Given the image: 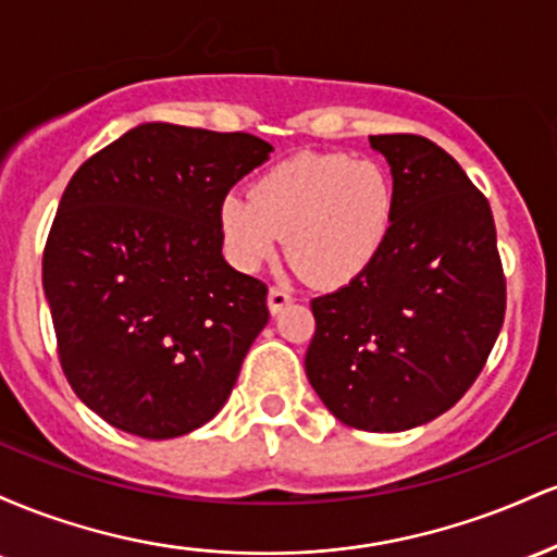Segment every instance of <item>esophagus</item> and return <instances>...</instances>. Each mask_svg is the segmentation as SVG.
Segmentation results:
<instances>
[{
	"label": "esophagus",
	"mask_w": 557,
	"mask_h": 557,
	"mask_svg": "<svg viewBox=\"0 0 557 557\" xmlns=\"http://www.w3.org/2000/svg\"><path fill=\"white\" fill-rule=\"evenodd\" d=\"M290 300H293V296H290V290H287V287H280V285L270 287V296H267V304H270L272 314H280V311H283L285 306L290 304Z\"/></svg>",
	"instance_id": "1"
}]
</instances>
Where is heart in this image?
Masks as SVG:
<instances>
[{
    "label": "heart",
    "instance_id": "heart-1",
    "mask_svg": "<svg viewBox=\"0 0 557 557\" xmlns=\"http://www.w3.org/2000/svg\"><path fill=\"white\" fill-rule=\"evenodd\" d=\"M395 190L382 164L345 154H298L257 177L251 196L227 194L216 207L225 257L257 272L287 257L309 283L341 287L380 257L393 227Z\"/></svg>",
    "mask_w": 557,
    "mask_h": 557
}]
</instances>
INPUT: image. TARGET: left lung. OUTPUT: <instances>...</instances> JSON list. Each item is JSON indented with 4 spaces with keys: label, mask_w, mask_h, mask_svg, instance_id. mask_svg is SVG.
Listing matches in <instances>:
<instances>
[{
    "label": "left lung",
    "mask_w": 557,
    "mask_h": 557,
    "mask_svg": "<svg viewBox=\"0 0 557 557\" xmlns=\"http://www.w3.org/2000/svg\"><path fill=\"white\" fill-rule=\"evenodd\" d=\"M393 172V227L361 277L311 300L306 376L345 426L403 432L474 385L500 335L505 274L490 201L445 149L369 136Z\"/></svg>",
    "instance_id": "8db88e82"
}]
</instances>
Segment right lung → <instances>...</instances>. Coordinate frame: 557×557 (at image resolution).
Wrapping results in <instances>:
<instances>
[{
	"mask_svg": "<svg viewBox=\"0 0 557 557\" xmlns=\"http://www.w3.org/2000/svg\"><path fill=\"white\" fill-rule=\"evenodd\" d=\"M270 151L251 133L146 123L70 177L44 293L62 372L107 424L170 440L225 406L270 309L222 257L216 207Z\"/></svg>",
	"mask_w": 557,
	"mask_h": 557,
	"instance_id": "add662e5",
	"label": "right lung"
}]
</instances>
